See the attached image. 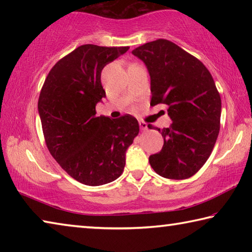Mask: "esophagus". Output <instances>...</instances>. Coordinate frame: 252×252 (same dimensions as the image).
<instances>
[{
    "label": "esophagus",
    "instance_id": "esophagus-1",
    "mask_svg": "<svg viewBox=\"0 0 252 252\" xmlns=\"http://www.w3.org/2000/svg\"><path fill=\"white\" fill-rule=\"evenodd\" d=\"M139 125H140V129H141V130H143V131L148 130V125L144 121H140Z\"/></svg>",
    "mask_w": 252,
    "mask_h": 252
}]
</instances>
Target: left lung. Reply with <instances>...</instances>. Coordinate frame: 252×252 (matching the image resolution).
Listing matches in <instances>:
<instances>
[{"label": "left lung", "mask_w": 252, "mask_h": 252, "mask_svg": "<svg viewBox=\"0 0 252 252\" xmlns=\"http://www.w3.org/2000/svg\"><path fill=\"white\" fill-rule=\"evenodd\" d=\"M132 54L150 73V104H167L172 120L169 127L158 129L164 143L149 162L163 178L192 177L210 157L220 130L221 97L212 75L200 60L169 40L148 42Z\"/></svg>", "instance_id": "8db88e82"}]
</instances>
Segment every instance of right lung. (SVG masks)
I'll return each instance as SVG.
<instances>
[{"mask_svg": "<svg viewBox=\"0 0 252 252\" xmlns=\"http://www.w3.org/2000/svg\"><path fill=\"white\" fill-rule=\"evenodd\" d=\"M129 46L84 44L55 63L41 89L37 109L49 151L70 177L87 186H102L121 176L126 152L139 123L125 114L96 117L105 91L101 72Z\"/></svg>", "mask_w": 252, "mask_h": 252, "instance_id": "1", "label": "right lung"}]
</instances>
